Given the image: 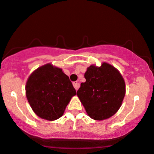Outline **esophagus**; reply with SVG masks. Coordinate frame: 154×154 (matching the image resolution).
I'll use <instances>...</instances> for the list:
<instances>
[{"label": "esophagus", "instance_id": "34e87169", "mask_svg": "<svg viewBox=\"0 0 154 154\" xmlns=\"http://www.w3.org/2000/svg\"><path fill=\"white\" fill-rule=\"evenodd\" d=\"M73 86H74V87H75V89H76V90H77V89H78V88L79 87V83L77 82H74Z\"/></svg>", "mask_w": 154, "mask_h": 154}]
</instances>
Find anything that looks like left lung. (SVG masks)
Masks as SVG:
<instances>
[{"mask_svg": "<svg viewBox=\"0 0 154 154\" xmlns=\"http://www.w3.org/2000/svg\"><path fill=\"white\" fill-rule=\"evenodd\" d=\"M77 97L91 119H107L119 109L126 94L125 82L116 68L107 63L91 65L85 73Z\"/></svg>", "mask_w": 154, "mask_h": 154, "instance_id": "1", "label": "left lung"}]
</instances>
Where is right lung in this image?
<instances>
[{"label":"right lung","mask_w":154,"mask_h":154,"mask_svg":"<svg viewBox=\"0 0 154 154\" xmlns=\"http://www.w3.org/2000/svg\"><path fill=\"white\" fill-rule=\"evenodd\" d=\"M25 94L37 116L54 121L63 115L76 90L61 68L48 63L30 74L25 85Z\"/></svg>","instance_id":"obj_1"}]
</instances>
